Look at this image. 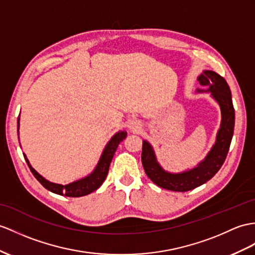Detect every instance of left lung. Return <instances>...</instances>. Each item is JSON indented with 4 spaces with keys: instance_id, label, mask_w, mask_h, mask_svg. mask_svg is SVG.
Here are the masks:
<instances>
[{
    "instance_id": "obj_1",
    "label": "left lung",
    "mask_w": 255,
    "mask_h": 255,
    "mask_svg": "<svg viewBox=\"0 0 255 255\" xmlns=\"http://www.w3.org/2000/svg\"><path fill=\"white\" fill-rule=\"evenodd\" d=\"M200 85L219 103L222 113L221 128L217 132L215 145L211 149L201 163L189 171L178 174L165 172L157 162L156 156L148 141H142L141 163L145 173L151 181L161 188L172 191H188L199 187L212 178L222 167L227 157L235 128V109L232 101V92L226 80L219 73L211 70L203 71L198 78ZM198 92H202L198 90Z\"/></svg>"
}]
</instances>
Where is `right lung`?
<instances>
[{
	"mask_svg": "<svg viewBox=\"0 0 255 255\" xmlns=\"http://www.w3.org/2000/svg\"><path fill=\"white\" fill-rule=\"evenodd\" d=\"M19 129V118L17 120V132ZM128 133L127 132H119L117 133L113 138L109 140L107 146L105 147L103 154L101 159H99V162L96 166V169L93 171L92 174L89 176H86L80 181L73 182L71 184L68 185H59V184H54L46 181L44 177H42L38 172H36L32 166L30 165L28 159L24 156V159L27 161V164L29 166V169L31 173L34 175V177L38 179V181L43 185V187H45L47 190L54 192V194L61 195V196H66V197H83L91 194V192L95 191L97 188H99L104 183L105 179L107 177L108 171H109V166L111 163V160H113L115 152L117 150L118 146H119L120 142L127 137Z\"/></svg>",
	"mask_w": 255,
	"mask_h": 255,
	"instance_id": "obj_1",
	"label": "right lung"
}]
</instances>
